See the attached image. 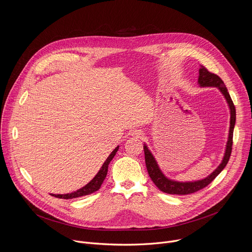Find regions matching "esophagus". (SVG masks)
<instances>
[{
	"mask_svg": "<svg viewBox=\"0 0 252 252\" xmlns=\"http://www.w3.org/2000/svg\"><path fill=\"white\" fill-rule=\"evenodd\" d=\"M133 137H135V138H141L142 136H143V132L141 131V130H137V129H135V130H133L132 131V134H131Z\"/></svg>",
	"mask_w": 252,
	"mask_h": 252,
	"instance_id": "34e87169",
	"label": "esophagus"
}]
</instances>
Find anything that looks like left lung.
<instances>
[{
    "mask_svg": "<svg viewBox=\"0 0 252 252\" xmlns=\"http://www.w3.org/2000/svg\"><path fill=\"white\" fill-rule=\"evenodd\" d=\"M198 84L200 87H215L219 88L224 97L227 100V103L229 105L230 109V127H229V135H228V140H227V145H226V150L225 154L223 157V159L220 166L215 169L210 175L207 177L201 179V181L193 182V183H178L171 181V179H168L167 177L164 176V174L161 172L159 169L156 158L152 155V153L149 151L148 147L145 145L143 146V150H145V158H146V165L148 172L152 178V181L154 184L157 186V188L168 194H179V195H185V194H190L193 192H196L205 187H207L213 179L217 177L222 169L226 166L230 155H231V150H232V138H233V129H234V125H235V119H236V113H235V106L233 104V101L229 95V93L227 92V89L223 83V81L218 76L213 73H210V71L204 66L200 65L199 68V77H198Z\"/></svg>",
    "mask_w": 252,
    "mask_h": 252,
    "instance_id": "8db88e82",
    "label": "left lung"
}]
</instances>
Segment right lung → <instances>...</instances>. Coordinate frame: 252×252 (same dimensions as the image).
Instances as JSON below:
<instances>
[{"label":"right lung","instance_id":"1","mask_svg":"<svg viewBox=\"0 0 252 252\" xmlns=\"http://www.w3.org/2000/svg\"><path fill=\"white\" fill-rule=\"evenodd\" d=\"M119 150V147H117L114 152H112V154L109 156V158H106V160L104 161V163L102 164L101 168L99 169V171L96 173V175L92 179V181L85 186L84 188L80 189L77 191H74L71 193H66V194H52L55 197L58 198H63V199H70V198H77V197H81V196H85L88 194H91L96 190L99 189L101 184L103 183L104 178L107 174V168H109V164L112 161V159L114 158V157L116 156L117 152Z\"/></svg>","mask_w":252,"mask_h":252}]
</instances>
